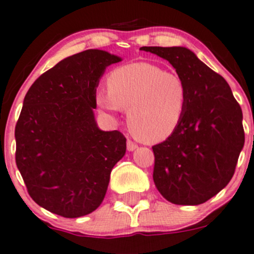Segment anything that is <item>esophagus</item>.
<instances>
[{
	"label": "esophagus",
	"mask_w": 254,
	"mask_h": 254,
	"mask_svg": "<svg viewBox=\"0 0 254 254\" xmlns=\"http://www.w3.org/2000/svg\"><path fill=\"white\" fill-rule=\"evenodd\" d=\"M137 146H138V145H137L135 142H132V140H131V139H127V150H129V151L136 150Z\"/></svg>",
	"instance_id": "esophagus-1"
}]
</instances>
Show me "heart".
Here are the masks:
<instances>
[{
    "label": "heart",
    "mask_w": 254,
    "mask_h": 254,
    "mask_svg": "<svg viewBox=\"0 0 254 254\" xmlns=\"http://www.w3.org/2000/svg\"><path fill=\"white\" fill-rule=\"evenodd\" d=\"M96 102L108 112L127 110L131 133L144 143H158L182 123L188 90L176 73L151 63H133L110 73L108 91H98Z\"/></svg>",
    "instance_id": "obj_1"
}]
</instances>
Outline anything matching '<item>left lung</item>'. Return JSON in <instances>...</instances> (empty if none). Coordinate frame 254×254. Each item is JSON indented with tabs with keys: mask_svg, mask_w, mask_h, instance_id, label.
<instances>
[{
	"mask_svg": "<svg viewBox=\"0 0 254 254\" xmlns=\"http://www.w3.org/2000/svg\"><path fill=\"white\" fill-rule=\"evenodd\" d=\"M172 64L188 103L179 129L152 146L154 182L169 202L196 206L222 190L245 143L243 111L221 75L186 47H140Z\"/></svg>",
	"mask_w": 254,
	"mask_h": 254,
	"instance_id": "obj_1",
	"label": "left lung"
}]
</instances>
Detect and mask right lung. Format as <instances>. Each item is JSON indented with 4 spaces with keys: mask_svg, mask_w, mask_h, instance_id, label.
Listing matches in <instances>:
<instances>
[{
    "mask_svg": "<svg viewBox=\"0 0 254 254\" xmlns=\"http://www.w3.org/2000/svg\"><path fill=\"white\" fill-rule=\"evenodd\" d=\"M119 61L105 51L80 52L40 75L24 97L15 127L16 166L30 197L54 214L96 210L127 151L123 133L100 130L93 112L100 78Z\"/></svg>",
    "mask_w": 254,
    "mask_h": 254,
    "instance_id": "add662e5",
    "label": "right lung"
}]
</instances>
